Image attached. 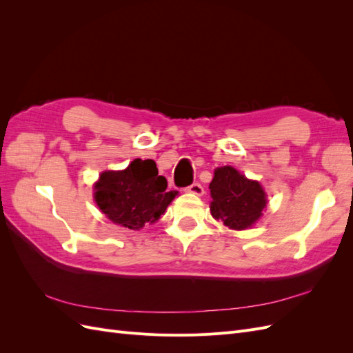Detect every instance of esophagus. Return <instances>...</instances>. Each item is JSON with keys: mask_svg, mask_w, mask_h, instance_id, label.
Listing matches in <instances>:
<instances>
[{"mask_svg": "<svg viewBox=\"0 0 353 353\" xmlns=\"http://www.w3.org/2000/svg\"><path fill=\"white\" fill-rule=\"evenodd\" d=\"M187 191H188V193H193V194H196V196H201L203 193H205V190H203L201 184H199V183L191 184V185L187 188Z\"/></svg>", "mask_w": 353, "mask_h": 353, "instance_id": "esophagus-1", "label": "esophagus"}]
</instances>
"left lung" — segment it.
Wrapping results in <instances>:
<instances>
[{"label": "left lung", "instance_id": "8db88e82", "mask_svg": "<svg viewBox=\"0 0 353 353\" xmlns=\"http://www.w3.org/2000/svg\"><path fill=\"white\" fill-rule=\"evenodd\" d=\"M210 188V213L231 230H248L262 216L266 194L258 181L248 179L232 166L215 169Z\"/></svg>", "mask_w": 353, "mask_h": 353}]
</instances>
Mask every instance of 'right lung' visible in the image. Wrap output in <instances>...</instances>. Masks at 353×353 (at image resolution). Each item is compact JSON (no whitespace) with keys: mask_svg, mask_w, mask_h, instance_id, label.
I'll list each match as a JSON object with an SVG mask.
<instances>
[{"mask_svg":"<svg viewBox=\"0 0 353 353\" xmlns=\"http://www.w3.org/2000/svg\"><path fill=\"white\" fill-rule=\"evenodd\" d=\"M154 160L135 159L123 170H105L94 184V200L116 225L140 230L163 215L178 191H166Z\"/></svg>","mask_w":353,"mask_h":353,"instance_id":"obj_1","label":"right lung"}]
</instances>
